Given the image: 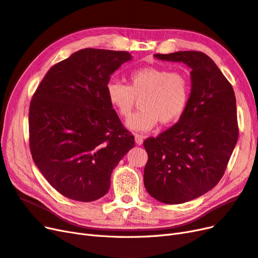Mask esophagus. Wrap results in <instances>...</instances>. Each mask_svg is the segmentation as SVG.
Segmentation results:
<instances>
[{
    "label": "esophagus",
    "instance_id": "1",
    "mask_svg": "<svg viewBox=\"0 0 258 258\" xmlns=\"http://www.w3.org/2000/svg\"><path fill=\"white\" fill-rule=\"evenodd\" d=\"M144 138H145V136H143V135L135 134V143L137 145H141V144L144 143Z\"/></svg>",
    "mask_w": 258,
    "mask_h": 258
}]
</instances>
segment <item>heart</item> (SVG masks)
I'll use <instances>...</instances> for the list:
<instances>
[{
	"label": "heart",
	"mask_w": 258,
	"mask_h": 258,
	"mask_svg": "<svg viewBox=\"0 0 258 258\" xmlns=\"http://www.w3.org/2000/svg\"><path fill=\"white\" fill-rule=\"evenodd\" d=\"M108 102L122 118H128L141 98V109L127 120V126L137 132L153 128L157 122L170 125L177 122L188 106L192 84L181 71L160 66H145L132 71L127 85L111 80L106 87Z\"/></svg>",
	"instance_id": "obj_1"
}]
</instances>
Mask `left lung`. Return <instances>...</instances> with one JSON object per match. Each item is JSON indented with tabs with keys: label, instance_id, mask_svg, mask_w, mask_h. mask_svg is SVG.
Segmentation results:
<instances>
[{
	"label": "left lung",
	"instance_id": "8db88e82",
	"mask_svg": "<svg viewBox=\"0 0 258 258\" xmlns=\"http://www.w3.org/2000/svg\"><path fill=\"white\" fill-rule=\"evenodd\" d=\"M154 56L192 69V93L183 115L159 136L144 141L146 189L156 201L177 205L204 195L224 176L239 136L236 97L230 82L206 53Z\"/></svg>",
	"mask_w": 258,
	"mask_h": 258
}]
</instances>
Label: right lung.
<instances>
[{
	"instance_id": "right-lung-1",
	"label": "right lung",
	"mask_w": 258,
	"mask_h": 258,
	"mask_svg": "<svg viewBox=\"0 0 258 258\" xmlns=\"http://www.w3.org/2000/svg\"><path fill=\"white\" fill-rule=\"evenodd\" d=\"M131 59L127 51L81 49L54 64L32 96V159L65 197L78 202L103 197L113 168L135 145L106 93L113 72Z\"/></svg>"
}]
</instances>
